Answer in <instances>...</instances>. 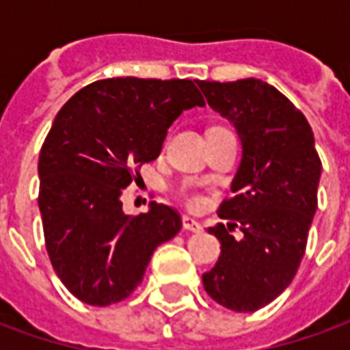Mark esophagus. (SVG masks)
I'll return each instance as SVG.
<instances>
[{"label": "esophagus", "instance_id": "1", "mask_svg": "<svg viewBox=\"0 0 350 350\" xmlns=\"http://www.w3.org/2000/svg\"><path fill=\"white\" fill-rule=\"evenodd\" d=\"M183 228H185V230H191V232H200V230H202L200 223L193 219V217H187V215L183 217Z\"/></svg>", "mask_w": 350, "mask_h": 350}]
</instances>
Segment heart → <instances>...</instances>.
I'll return each mask as SVG.
<instances>
[{
	"label": "heart",
	"mask_w": 350,
	"mask_h": 350,
	"mask_svg": "<svg viewBox=\"0 0 350 350\" xmlns=\"http://www.w3.org/2000/svg\"><path fill=\"white\" fill-rule=\"evenodd\" d=\"M182 198L185 206L189 208V210H200V208H204L206 204V198L202 193H198L195 189H182Z\"/></svg>",
	"instance_id": "b5f03b06"
}]
</instances>
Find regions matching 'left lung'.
Listing matches in <instances>:
<instances>
[{
  "label": "left lung",
  "instance_id": "8db88e82",
  "mask_svg": "<svg viewBox=\"0 0 350 350\" xmlns=\"http://www.w3.org/2000/svg\"><path fill=\"white\" fill-rule=\"evenodd\" d=\"M208 105L234 123L242 163L232 197L219 204L208 232L221 257L202 275L208 296L240 313L257 311L293 283L317 210L321 157L311 125L283 93L257 79L197 82ZM240 228L242 241L230 232Z\"/></svg>",
  "mask_w": 350,
  "mask_h": 350
}]
</instances>
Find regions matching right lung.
Listing matches in <instances>:
<instances>
[{
	"label": "right lung",
	"mask_w": 350,
	"mask_h": 350,
	"mask_svg": "<svg viewBox=\"0 0 350 350\" xmlns=\"http://www.w3.org/2000/svg\"><path fill=\"white\" fill-rule=\"evenodd\" d=\"M193 107L204 97L191 80L118 77L82 88L57 112L39 153L37 200L52 268L80 301L125 300L155 247L180 232L172 206L129 217L120 197Z\"/></svg>",
	"instance_id": "1"
}]
</instances>
